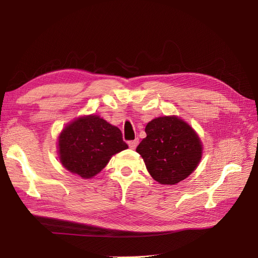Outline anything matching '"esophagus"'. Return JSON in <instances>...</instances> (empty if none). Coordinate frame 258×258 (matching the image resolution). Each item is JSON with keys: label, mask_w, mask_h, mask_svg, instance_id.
<instances>
[{"label": "esophagus", "mask_w": 258, "mask_h": 258, "mask_svg": "<svg viewBox=\"0 0 258 258\" xmlns=\"http://www.w3.org/2000/svg\"><path fill=\"white\" fill-rule=\"evenodd\" d=\"M138 144H139V140L138 139H135L134 141H130L128 142L130 149H132V150H135L136 146H138Z\"/></svg>", "instance_id": "34e87169"}]
</instances>
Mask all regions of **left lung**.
Wrapping results in <instances>:
<instances>
[{
  "label": "left lung",
  "instance_id": "obj_1",
  "mask_svg": "<svg viewBox=\"0 0 258 258\" xmlns=\"http://www.w3.org/2000/svg\"><path fill=\"white\" fill-rule=\"evenodd\" d=\"M146 138L136 152L156 182L174 185L188 177L200 164L203 146L199 135L176 116L152 119L145 127Z\"/></svg>",
  "mask_w": 258,
  "mask_h": 258
}]
</instances>
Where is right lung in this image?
<instances>
[{
    "instance_id": "1",
    "label": "right lung",
    "mask_w": 258,
    "mask_h": 258,
    "mask_svg": "<svg viewBox=\"0 0 258 258\" xmlns=\"http://www.w3.org/2000/svg\"><path fill=\"white\" fill-rule=\"evenodd\" d=\"M127 147L120 130L97 115L73 120L58 136L59 161L82 178L95 176L114 154Z\"/></svg>"
}]
</instances>
